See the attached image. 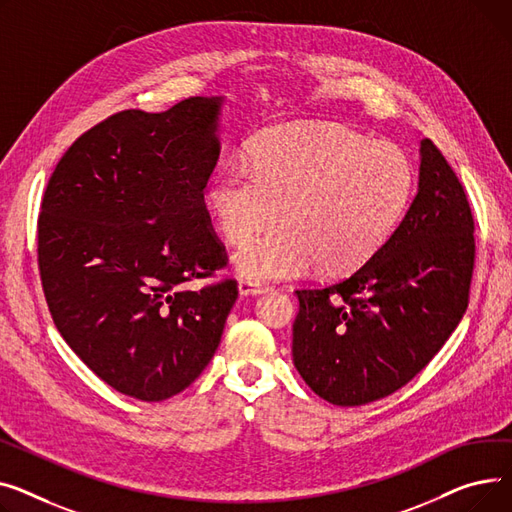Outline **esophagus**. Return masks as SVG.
<instances>
[{
    "mask_svg": "<svg viewBox=\"0 0 512 512\" xmlns=\"http://www.w3.org/2000/svg\"><path fill=\"white\" fill-rule=\"evenodd\" d=\"M237 289H239V295H258V293L266 291L264 285H260L256 281H250V279H239Z\"/></svg>",
    "mask_w": 512,
    "mask_h": 512,
    "instance_id": "1",
    "label": "esophagus"
}]
</instances>
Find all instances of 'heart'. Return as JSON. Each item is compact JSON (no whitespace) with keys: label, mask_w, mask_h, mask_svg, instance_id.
Masks as SVG:
<instances>
[{"label":"heart","mask_w":512,"mask_h":512,"mask_svg":"<svg viewBox=\"0 0 512 512\" xmlns=\"http://www.w3.org/2000/svg\"><path fill=\"white\" fill-rule=\"evenodd\" d=\"M413 192V165L393 142L339 126L275 128L250 146V161L223 165L206 206L223 239L245 244L282 208L284 223L233 256L250 281L291 279L362 266L397 229Z\"/></svg>","instance_id":"1"}]
</instances>
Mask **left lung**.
Masks as SVG:
<instances>
[{"label": "left lung", "mask_w": 512, "mask_h": 512, "mask_svg": "<svg viewBox=\"0 0 512 512\" xmlns=\"http://www.w3.org/2000/svg\"><path fill=\"white\" fill-rule=\"evenodd\" d=\"M399 227L351 275L297 289L293 364L324 401H378L422 372L461 322L475 264L467 194L430 138Z\"/></svg>", "instance_id": "8db88e82"}]
</instances>
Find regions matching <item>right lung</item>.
I'll return each instance as SVG.
<instances>
[{
	"instance_id": "1",
	"label": "right lung",
	"mask_w": 512,
	"mask_h": 512,
	"mask_svg": "<svg viewBox=\"0 0 512 512\" xmlns=\"http://www.w3.org/2000/svg\"><path fill=\"white\" fill-rule=\"evenodd\" d=\"M221 103L113 113L66 150L41 202L37 260L59 335L140 401H165L202 374L237 299L235 279L184 289L227 266L204 204Z\"/></svg>"
}]
</instances>
